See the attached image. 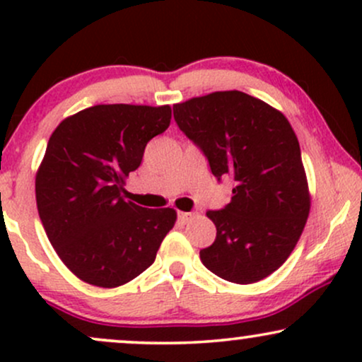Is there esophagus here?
I'll return each mask as SVG.
<instances>
[{"mask_svg": "<svg viewBox=\"0 0 362 362\" xmlns=\"http://www.w3.org/2000/svg\"><path fill=\"white\" fill-rule=\"evenodd\" d=\"M192 218H194L192 213H178V219H180V223H189Z\"/></svg>", "mask_w": 362, "mask_h": 362, "instance_id": "obj_1", "label": "esophagus"}]
</instances>
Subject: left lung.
Returning a JSON list of instances; mask_svg holds the SVG:
<instances>
[{
  "label": "left lung",
  "mask_w": 362,
  "mask_h": 362,
  "mask_svg": "<svg viewBox=\"0 0 362 362\" xmlns=\"http://www.w3.org/2000/svg\"><path fill=\"white\" fill-rule=\"evenodd\" d=\"M213 175L233 178L230 204L207 211L216 240L202 264L224 281L252 284L281 267L305 230L310 190L296 134L284 114L238 90L173 105Z\"/></svg>",
  "instance_id": "1"
}]
</instances>
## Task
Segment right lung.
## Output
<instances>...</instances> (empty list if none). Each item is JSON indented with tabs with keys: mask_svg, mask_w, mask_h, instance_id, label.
I'll list each match as a JSON object with an SVG mask.
<instances>
[{
	"mask_svg": "<svg viewBox=\"0 0 362 362\" xmlns=\"http://www.w3.org/2000/svg\"><path fill=\"white\" fill-rule=\"evenodd\" d=\"M170 119V105H95L49 138L35 175L37 209L54 250L83 282L110 289L138 277L175 224L172 207L146 209L122 197L148 141Z\"/></svg>",
	"mask_w": 362,
	"mask_h": 362,
	"instance_id": "right-lung-1",
	"label": "right lung"
}]
</instances>
